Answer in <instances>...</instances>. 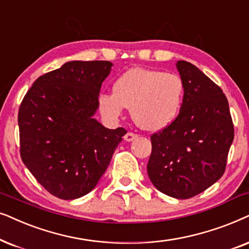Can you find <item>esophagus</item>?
I'll return each instance as SVG.
<instances>
[{
  "mask_svg": "<svg viewBox=\"0 0 249 249\" xmlns=\"http://www.w3.org/2000/svg\"><path fill=\"white\" fill-rule=\"evenodd\" d=\"M137 138H138V135L135 134V133H132V132H127V133L124 135V140L127 141V142L133 141V140H135V139H137Z\"/></svg>",
  "mask_w": 249,
  "mask_h": 249,
  "instance_id": "34e87169",
  "label": "esophagus"
}]
</instances>
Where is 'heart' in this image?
<instances>
[{
	"label": "heart",
	"instance_id": "heart-1",
	"mask_svg": "<svg viewBox=\"0 0 249 249\" xmlns=\"http://www.w3.org/2000/svg\"><path fill=\"white\" fill-rule=\"evenodd\" d=\"M183 94V82L178 75L135 67L116 79L112 94H100L98 105L108 122H117L124 108H130L132 119L139 127L159 131L178 117Z\"/></svg>",
	"mask_w": 249,
	"mask_h": 249
}]
</instances>
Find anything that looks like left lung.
Wrapping results in <instances>:
<instances>
[{
    "label": "left lung",
    "instance_id": "left-lung-1",
    "mask_svg": "<svg viewBox=\"0 0 249 249\" xmlns=\"http://www.w3.org/2000/svg\"><path fill=\"white\" fill-rule=\"evenodd\" d=\"M184 94L175 121L151 135L147 171L159 191L188 199L220 180L234 131L228 99L200 69L178 60Z\"/></svg>",
    "mask_w": 249,
    "mask_h": 249
}]
</instances>
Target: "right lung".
<instances>
[{"instance_id": "obj_1", "label": "right lung", "mask_w": 249, "mask_h": 249, "mask_svg": "<svg viewBox=\"0 0 249 249\" xmlns=\"http://www.w3.org/2000/svg\"><path fill=\"white\" fill-rule=\"evenodd\" d=\"M110 61H68L39 76L19 108L20 156L50 194L71 200L93 190L126 130L93 116Z\"/></svg>"}]
</instances>
